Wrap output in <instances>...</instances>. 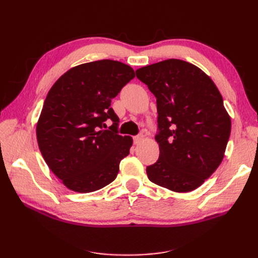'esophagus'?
Segmentation results:
<instances>
[{
  "label": "esophagus",
  "mask_w": 258,
  "mask_h": 258,
  "mask_svg": "<svg viewBox=\"0 0 258 258\" xmlns=\"http://www.w3.org/2000/svg\"><path fill=\"white\" fill-rule=\"evenodd\" d=\"M143 138H144V136H143L142 134H140V135H138V136L134 137V142H135V144H139L140 142L142 141Z\"/></svg>",
  "instance_id": "1"
}]
</instances>
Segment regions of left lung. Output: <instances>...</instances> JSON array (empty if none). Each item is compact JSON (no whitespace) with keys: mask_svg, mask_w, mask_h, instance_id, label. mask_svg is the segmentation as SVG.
Masks as SVG:
<instances>
[{"mask_svg":"<svg viewBox=\"0 0 258 258\" xmlns=\"http://www.w3.org/2000/svg\"><path fill=\"white\" fill-rule=\"evenodd\" d=\"M156 97L159 158L150 181L176 192L204 184L221 165L231 121L213 81L189 62L168 59L136 71Z\"/></svg>","mask_w":258,"mask_h":258,"instance_id":"8db88e82","label":"left lung"}]
</instances>
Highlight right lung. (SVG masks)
Returning <instances> with one entry per match:
<instances>
[{"label":"right lung","instance_id":"add662e5","mask_svg":"<svg viewBox=\"0 0 258 258\" xmlns=\"http://www.w3.org/2000/svg\"><path fill=\"white\" fill-rule=\"evenodd\" d=\"M135 76L129 66L105 59L72 68L50 88L36 138L47 166L69 189L91 192L116 178L132 138L118 135L111 102ZM107 119L110 131L103 129Z\"/></svg>","mask_w":258,"mask_h":258}]
</instances>
